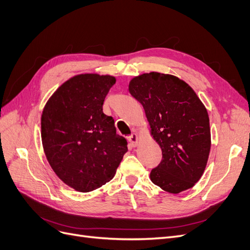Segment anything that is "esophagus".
Instances as JSON below:
<instances>
[{
  "mask_svg": "<svg viewBox=\"0 0 250 250\" xmlns=\"http://www.w3.org/2000/svg\"><path fill=\"white\" fill-rule=\"evenodd\" d=\"M128 141L131 142L132 146H134V147L138 146V144H139V135H138L137 133H133L130 137H128Z\"/></svg>",
  "mask_w": 250,
  "mask_h": 250,
  "instance_id": "1",
  "label": "esophagus"
}]
</instances>
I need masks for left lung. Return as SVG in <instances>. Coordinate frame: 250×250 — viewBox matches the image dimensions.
Returning <instances> with one entry per match:
<instances>
[{
  "mask_svg": "<svg viewBox=\"0 0 250 250\" xmlns=\"http://www.w3.org/2000/svg\"><path fill=\"white\" fill-rule=\"evenodd\" d=\"M142 104L163 160L150 179L162 189L179 193L192 188L205 171L211 147L208 112L186 81L169 74L144 73L128 84Z\"/></svg>",
  "mask_w": 250,
  "mask_h": 250,
  "instance_id": "1",
  "label": "left lung"
}]
</instances>
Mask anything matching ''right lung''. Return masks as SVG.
I'll return each mask as SVG.
<instances>
[{
	"label": "right lung",
	"mask_w": 250,
	"mask_h": 250,
	"mask_svg": "<svg viewBox=\"0 0 250 250\" xmlns=\"http://www.w3.org/2000/svg\"><path fill=\"white\" fill-rule=\"evenodd\" d=\"M115 77L79 74L63 82L46 103L41 117L43 149L58 177L88 192L114 177L127 151L114 119L103 112Z\"/></svg>",
	"instance_id": "right-lung-1"
}]
</instances>
